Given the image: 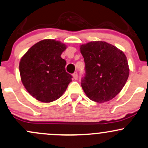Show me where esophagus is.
<instances>
[{"mask_svg":"<svg viewBox=\"0 0 148 148\" xmlns=\"http://www.w3.org/2000/svg\"><path fill=\"white\" fill-rule=\"evenodd\" d=\"M73 78H74L75 80H77L78 79V73L77 72H74V74H73Z\"/></svg>","mask_w":148,"mask_h":148,"instance_id":"1","label":"esophagus"}]
</instances>
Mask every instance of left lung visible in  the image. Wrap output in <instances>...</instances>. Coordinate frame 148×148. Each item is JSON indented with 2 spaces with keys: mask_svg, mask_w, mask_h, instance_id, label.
<instances>
[{
  "mask_svg": "<svg viewBox=\"0 0 148 148\" xmlns=\"http://www.w3.org/2000/svg\"><path fill=\"white\" fill-rule=\"evenodd\" d=\"M86 65L82 87L89 99L98 103L111 100L119 93L129 76L124 52L105 41L80 45Z\"/></svg>",
  "mask_w": 148,
  "mask_h": 148,
  "instance_id": "obj_1",
  "label": "left lung"
}]
</instances>
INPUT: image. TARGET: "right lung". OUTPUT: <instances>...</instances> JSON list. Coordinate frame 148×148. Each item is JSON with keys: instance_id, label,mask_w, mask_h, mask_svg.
Instances as JSON below:
<instances>
[{"instance_id": "right-lung-1", "label": "right lung", "mask_w": 148, "mask_h": 148, "mask_svg": "<svg viewBox=\"0 0 148 148\" xmlns=\"http://www.w3.org/2000/svg\"><path fill=\"white\" fill-rule=\"evenodd\" d=\"M66 45L59 40L44 39L31 47L19 62L21 81L26 90L37 100L51 103L65 92L71 75L65 70L61 58Z\"/></svg>"}]
</instances>
